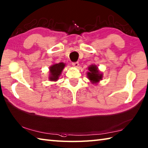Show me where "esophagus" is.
Segmentation results:
<instances>
[{
  "mask_svg": "<svg viewBox=\"0 0 148 148\" xmlns=\"http://www.w3.org/2000/svg\"><path fill=\"white\" fill-rule=\"evenodd\" d=\"M72 65H73L74 66H75V67H77V66H79V63L77 62H77H72Z\"/></svg>",
  "mask_w": 148,
  "mask_h": 148,
  "instance_id": "obj_1",
  "label": "esophagus"
}]
</instances>
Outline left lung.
Segmentation results:
<instances>
[{"instance_id": "8db88e82", "label": "left lung", "mask_w": 148, "mask_h": 148, "mask_svg": "<svg viewBox=\"0 0 148 148\" xmlns=\"http://www.w3.org/2000/svg\"><path fill=\"white\" fill-rule=\"evenodd\" d=\"M89 72L87 73L88 77L93 83H97L102 78V74L99 72L97 66L90 65L88 68Z\"/></svg>"}]
</instances>
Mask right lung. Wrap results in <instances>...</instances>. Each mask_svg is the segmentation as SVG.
<instances>
[{
    "mask_svg": "<svg viewBox=\"0 0 148 148\" xmlns=\"http://www.w3.org/2000/svg\"><path fill=\"white\" fill-rule=\"evenodd\" d=\"M65 66V65L63 63H60L53 65L50 67V76L49 78L51 81H57Z\"/></svg>",
    "mask_w": 148,
    "mask_h": 148,
    "instance_id": "right-lung-1",
    "label": "right lung"
}]
</instances>
